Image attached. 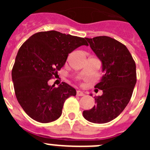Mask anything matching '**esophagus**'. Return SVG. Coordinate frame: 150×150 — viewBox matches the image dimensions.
Wrapping results in <instances>:
<instances>
[{"mask_svg": "<svg viewBox=\"0 0 150 150\" xmlns=\"http://www.w3.org/2000/svg\"><path fill=\"white\" fill-rule=\"evenodd\" d=\"M76 95L77 96H84V93L82 91L78 90V91H76Z\"/></svg>", "mask_w": 150, "mask_h": 150, "instance_id": "obj_1", "label": "esophagus"}]
</instances>
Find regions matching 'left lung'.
<instances>
[{"mask_svg":"<svg viewBox=\"0 0 150 150\" xmlns=\"http://www.w3.org/2000/svg\"><path fill=\"white\" fill-rule=\"evenodd\" d=\"M86 39L101 61L104 75L95 86L103 95L95 97L96 105L83 111V117L93 123L109 122L130 101L137 82L136 64L126 46L116 40L107 36Z\"/></svg>","mask_w":150,"mask_h":150,"instance_id":"1","label":"left lung"}]
</instances>
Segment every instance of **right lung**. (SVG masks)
<instances>
[{"mask_svg":"<svg viewBox=\"0 0 150 150\" xmlns=\"http://www.w3.org/2000/svg\"><path fill=\"white\" fill-rule=\"evenodd\" d=\"M83 45L88 46L84 38L49 30L33 34L21 46L12 79L17 100L31 119L42 123L58 120L66 99L76 95L67 83L54 88L48 81L58 75L69 53Z\"/></svg>","mask_w":150,"mask_h":150,"instance_id":"add662e5","label":"right lung"}]
</instances>
